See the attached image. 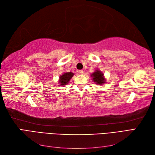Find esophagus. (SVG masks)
Segmentation results:
<instances>
[{
    "label": "esophagus",
    "instance_id": "1",
    "mask_svg": "<svg viewBox=\"0 0 155 155\" xmlns=\"http://www.w3.org/2000/svg\"><path fill=\"white\" fill-rule=\"evenodd\" d=\"M79 74H84V71H83V70H79Z\"/></svg>",
    "mask_w": 155,
    "mask_h": 155
}]
</instances>
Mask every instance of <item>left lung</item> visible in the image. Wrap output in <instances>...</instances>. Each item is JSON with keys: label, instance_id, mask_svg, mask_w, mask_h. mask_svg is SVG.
Wrapping results in <instances>:
<instances>
[{"label": "left lung", "instance_id": "obj_1", "mask_svg": "<svg viewBox=\"0 0 155 155\" xmlns=\"http://www.w3.org/2000/svg\"><path fill=\"white\" fill-rule=\"evenodd\" d=\"M103 76H104V74L99 70H96L91 75V76L93 77L94 82H95L96 84H101V85L105 83V79Z\"/></svg>", "mask_w": 155, "mask_h": 155}]
</instances>
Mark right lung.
Instances as JSON below:
<instances>
[{
	"instance_id": "obj_1",
	"label": "right lung",
	"mask_w": 155,
	"mask_h": 155,
	"mask_svg": "<svg viewBox=\"0 0 155 155\" xmlns=\"http://www.w3.org/2000/svg\"><path fill=\"white\" fill-rule=\"evenodd\" d=\"M74 76L72 72H66L63 74L61 76H60L59 83L61 85H65L69 82L70 79Z\"/></svg>"
}]
</instances>
